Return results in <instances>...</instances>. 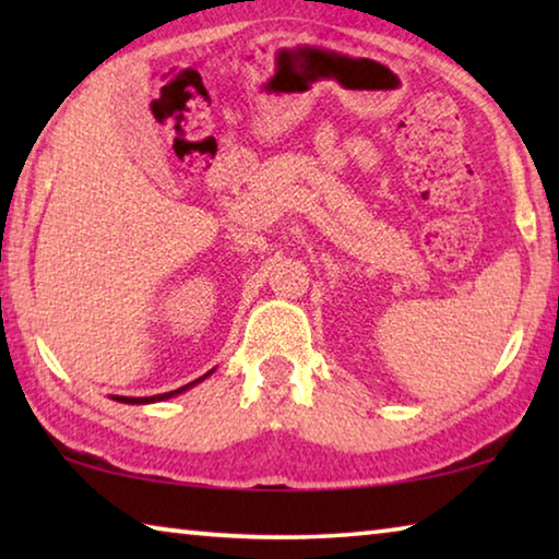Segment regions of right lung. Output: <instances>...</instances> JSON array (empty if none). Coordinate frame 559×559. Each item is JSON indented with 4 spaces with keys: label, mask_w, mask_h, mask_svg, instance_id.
Returning <instances> with one entry per match:
<instances>
[{
    "label": "right lung",
    "mask_w": 559,
    "mask_h": 559,
    "mask_svg": "<svg viewBox=\"0 0 559 559\" xmlns=\"http://www.w3.org/2000/svg\"><path fill=\"white\" fill-rule=\"evenodd\" d=\"M214 370H210L206 374H202L200 380H194V382H189V384H185V386H179V390H173V392H165V394H155V396H118V394H112L110 400H116V402H122V404H155V402H165V400H173V396H177V394H182V392H187V390H192V386H197L200 382H204L206 377H210Z\"/></svg>",
    "instance_id": "right-lung-1"
}]
</instances>
